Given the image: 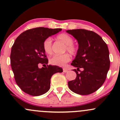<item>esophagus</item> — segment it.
<instances>
[{
    "label": "esophagus",
    "mask_w": 120,
    "mask_h": 120,
    "mask_svg": "<svg viewBox=\"0 0 120 120\" xmlns=\"http://www.w3.org/2000/svg\"><path fill=\"white\" fill-rule=\"evenodd\" d=\"M68 69H67V68H63V72L66 73V72H68Z\"/></svg>",
    "instance_id": "esophagus-1"
}]
</instances>
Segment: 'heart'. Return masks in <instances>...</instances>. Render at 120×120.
I'll use <instances>...</instances> for the list:
<instances>
[{"label":"heart","instance_id":"1","mask_svg":"<svg viewBox=\"0 0 120 120\" xmlns=\"http://www.w3.org/2000/svg\"><path fill=\"white\" fill-rule=\"evenodd\" d=\"M56 39L61 41L66 45L65 51L69 52L72 55H75L77 53V48L74 45L73 39L71 36L66 33H61L56 37ZM43 48L47 54L51 55L52 52V41L50 38H47L43 43ZM71 60V56L69 53H65L62 55H55L49 59V63L52 65L57 66H63Z\"/></svg>","mask_w":120,"mask_h":120}]
</instances>
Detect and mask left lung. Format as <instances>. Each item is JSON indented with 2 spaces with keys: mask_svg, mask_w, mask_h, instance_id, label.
Listing matches in <instances>:
<instances>
[{
  "mask_svg": "<svg viewBox=\"0 0 120 120\" xmlns=\"http://www.w3.org/2000/svg\"><path fill=\"white\" fill-rule=\"evenodd\" d=\"M67 32L77 40L79 45L77 55L71 64L77 68L73 70L77 77L69 81V88L77 94H91L102 86L107 78L110 67L108 46L101 37L93 31L79 29Z\"/></svg>",
  "mask_w": 120,
  "mask_h": 120,
  "instance_id": "8db88e82",
  "label": "left lung"
}]
</instances>
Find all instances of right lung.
<instances>
[{
    "mask_svg": "<svg viewBox=\"0 0 120 120\" xmlns=\"http://www.w3.org/2000/svg\"><path fill=\"white\" fill-rule=\"evenodd\" d=\"M61 30L36 27L26 30L15 40L11 52V65L16 83L27 94L39 96L47 93L52 75L63 71L60 67L47 65L49 60L43 48L46 38ZM40 64L45 67L39 68Z\"/></svg>",
    "mask_w": 120,
    "mask_h": 120,
    "instance_id": "1",
    "label": "right lung"
}]
</instances>
